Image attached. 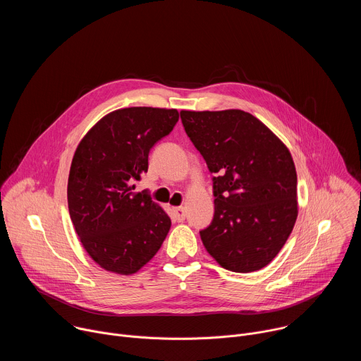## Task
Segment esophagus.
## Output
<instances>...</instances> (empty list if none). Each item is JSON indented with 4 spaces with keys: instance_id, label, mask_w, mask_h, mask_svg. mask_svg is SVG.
Returning <instances> with one entry per match:
<instances>
[{
    "instance_id": "34e87169",
    "label": "esophagus",
    "mask_w": 361,
    "mask_h": 361,
    "mask_svg": "<svg viewBox=\"0 0 361 361\" xmlns=\"http://www.w3.org/2000/svg\"><path fill=\"white\" fill-rule=\"evenodd\" d=\"M173 219L176 220V221H184L185 220V210H184V207H174V210H173Z\"/></svg>"
}]
</instances>
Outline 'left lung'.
<instances>
[{
    "label": "left lung",
    "instance_id": "left-lung-1",
    "mask_svg": "<svg viewBox=\"0 0 361 361\" xmlns=\"http://www.w3.org/2000/svg\"><path fill=\"white\" fill-rule=\"evenodd\" d=\"M213 177L214 219L201 241L226 270L266 267L297 220V173L284 142L241 110L180 113Z\"/></svg>",
    "mask_w": 361,
    "mask_h": 361
}]
</instances>
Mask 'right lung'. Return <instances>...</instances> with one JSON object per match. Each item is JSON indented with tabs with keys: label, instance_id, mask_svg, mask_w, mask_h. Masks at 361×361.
Wrapping results in <instances>:
<instances>
[{
	"label": "right lung",
	"instance_id": "add662e5",
	"mask_svg": "<svg viewBox=\"0 0 361 361\" xmlns=\"http://www.w3.org/2000/svg\"><path fill=\"white\" fill-rule=\"evenodd\" d=\"M178 121L171 109L130 107L102 117L80 141L70 169L68 212L91 259L107 271L134 274L166 240L171 220L135 180L148 152Z\"/></svg>",
	"mask_w": 361,
	"mask_h": 361
}]
</instances>
